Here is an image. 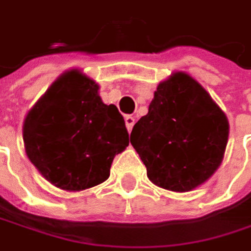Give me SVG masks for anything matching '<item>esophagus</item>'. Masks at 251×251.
Wrapping results in <instances>:
<instances>
[{
  "label": "esophagus",
  "mask_w": 251,
  "mask_h": 251,
  "mask_svg": "<svg viewBox=\"0 0 251 251\" xmlns=\"http://www.w3.org/2000/svg\"><path fill=\"white\" fill-rule=\"evenodd\" d=\"M125 124H126V129H127V132H132V127L135 125V118L133 116H130V115H127L125 116Z\"/></svg>",
  "instance_id": "34e87169"
}]
</instances>
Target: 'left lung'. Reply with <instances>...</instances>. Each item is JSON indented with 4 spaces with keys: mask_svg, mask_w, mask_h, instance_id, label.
Segmentation results:
<instances>
[{
    "mask_svg": "<svg viewBox=\"0 0 251 251\" xmlns=\"http://www.w3.org/2000/svg\"><path fill=\"white\" fill-rule=\"evenodd\" d=\"M227 136L224 111L200 82L177 71L157 85L149 112L132 129L130 143L149 180L164 190L185 192L218 170Z\"/></svg>",
    "mask_w": 251,
    "mask_h": 251,
    "instance_id": "obj_1",
    "label": "left lung"
}]
</instances>
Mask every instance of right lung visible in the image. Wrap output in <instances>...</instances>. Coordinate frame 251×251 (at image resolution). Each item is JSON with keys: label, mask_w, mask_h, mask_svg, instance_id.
I'll use <instances>...</instances> for the list:
<instances>
[{"label": "right lung", "mask_w": 251, "mask_h": 251, "mask_svg": "<svg viewBox=\"0 0 251 251\" xmlns=\"http://www.w3.org/2000/svg\"><path fill=\"white\" fill-rule=\"evenodd\" d=\"M98 88L81 71H67L25 118L27 157L57 188L81 191L104 182L114 157L129 145L124 116L102 102Z\"/></svg>", "instance_id": "obj_1"}]
</instances>
